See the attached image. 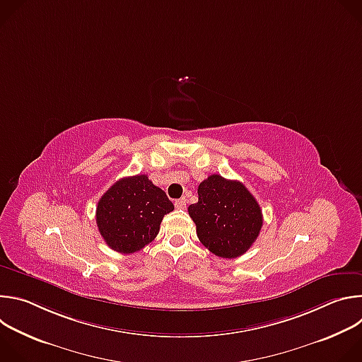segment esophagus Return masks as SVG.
Returning <instances> with one entry per match:
<instances>
[{
    "label": "esophagus",
    "mask_w": 362,
    "mask_h": 362,
    "mask_svg": "<svg viewBox=\"0 0 362 362\" xmlns=\"http://www.w3.org/2000/svg\"><path fill=\"white\" fill-rule=\"evenodd\" d=\"M175 206H176L177 209H185V208H186V199H185V197L177 199V200L175 202Z\"/></svg>",
    "instance_id": "esophagus-1"
}]
</instances>
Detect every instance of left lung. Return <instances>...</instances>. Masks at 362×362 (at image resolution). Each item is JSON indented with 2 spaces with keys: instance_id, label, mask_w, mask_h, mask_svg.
Returning <instances> with one entry per match:
<instances>
[{
  "instance_id": "obj_1",
  "label": "left lung",
  "mask_w": 362,
  "mask_h": 362,
  "mask_svg": "<svg viewBox=\"0 0 362 362\" xmlns=\"http://www.w3.org/2000/svg\"><path fill=\"white\" fill-rule=\"evenodd\" d=\"M199 200L189 206L199 240L212 253L233 259L243 255L261 232L259 203L238 180L211 175L197 189Z\"/></svg>"
}]
</instances>
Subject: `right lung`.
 I'll use <instances>...</instances> for the list:
<instances>
[{
	"label": "right lung",
	"mask_w": 362,
	"mask_h": 362,
	"mask_svg": "<svg viewBox=\"0 0 362 362\" xmlns=\"http://www.w3.org/2000/svg\"><path fill=\"white\" fill-rule=\"evenodd\" d=\"M175 209L166 193L146 175L117 180L97 203L95 222L107 246L120 253L143 249Z\"/></svg>",
	"instance_id": "obj_1"
}]
</instances>
